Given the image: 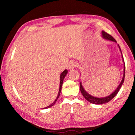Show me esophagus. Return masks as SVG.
Here are the masks:
<instances>
[{"label":"esophagus","instance_id":"1","mask_svg":"<svg viewBox=\"0 0 135 135\" xmlns=\"http://www.w3.org/2000/svg\"><path fill=\"white\" fill-rule=\"evenodd\" d=\"M77 66V63L75 62V61H71L69 64V69L70 70H73V69H74Z\"/></svg>","mask_w":135,"mask_h":135}]
</instances>
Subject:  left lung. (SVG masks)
<instances>
[{
	"mask_svg": "<svg viewBox=\"0 0 135 135\" xmlns=\"http://www.w3.org/2000/svg\"><path fill=\"white\" fill-rule=\"evenodd\" d=\"M102 38H104V39L109 40V41H111V42L117 43L116 40L114 39V38L112 37L111 35H109V34L107 33L106 32H105L104 31H102ZM118 46L119 47V49L121 52V54H122V59H123V63H124V70H123V79L121 81L119 85L118 86L117 89L114 91V92L108 96H107L105 97H102V98H98V97H93V96L91 95L89 93H88L86 91L84 90V89L83 88V86H82L81 82L80 81V91L81 94L83 95L84 98L89 101L90 103L93 104H97V105H100V104H104L107 103L110 101V100L113 99V98L115 97V96L117 94V93L119 92L120 89L121 88V87L123 85V83H124V76H125V64H124V61L123 59V55H122V51H121V49L120 47V46L118 45Z\"/></svg>",
	"mask_w": 135,
	"mask_h": 135,
	"instance_id": "left-lung-1",
	"label": "left lung"
}]
</instances>
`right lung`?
Here are the masks:
<instances>
[{
    "mask_svg": "<svg viewBox=\"0 0 135 135\" xmlns=\"http://www.w3.org/2000/svg\"><path fill=\"white\" fill-rule=\"evenodd\" d=\"M68 73V70L66 69L62 73H61V74L60 75V83H59V92H58V96H57V97L56 98V99L55 100V101L52 103V104L50 105L47 106V107H45V108H44L45 109V108H50V107H51L52 106H53L56 103V100L57 99H58V98H59V95H60V93H61V89H62V83H63V81H64V79L65 78V77L66 76V75Z\"/></svg>",
    "mask_w": 135,
    "mask_h": 135,
    "instance_id": "add662e5",
    "label": "right lung"
}]
</instances>
